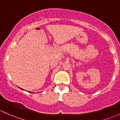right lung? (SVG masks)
Masks as SVG:
<instances>
[{"label":"right lung","mask_w":120,"mask_h":120,"mask_svg":"<svg viewBox=\"0 0 120 120\" xmlns=\"http://www.w3.org/2000/svg\"><path fill=\"white\" fill-rule=\"evenodd\" d=\"M30 93H32V92H31V91H30Z\"/></svg>","instance_id":"obj_1"}]
</instances>
